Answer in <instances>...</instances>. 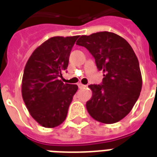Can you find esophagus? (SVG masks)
Wrapping results in <instances>:
<instances>
[{
    "mask_svg": "<svg viewBox=\"0 0 157 157\" xmlns=\"http://www.w3.org/2000/svg\"><path fill=\"white\" fill-rule=\"evenodd\" d=\"M77 85H78L79 88H84V87L86 86L85 85H83V84H82V83H78Z\"/></svg>",
    "mask_w": 157,
    "mask_h": 157,
    "instance_id": "obj_1",
    "label": "esophagus"
}]
</instances>
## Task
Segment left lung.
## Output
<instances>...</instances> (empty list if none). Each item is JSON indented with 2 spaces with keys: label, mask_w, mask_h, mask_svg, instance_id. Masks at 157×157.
<instances>
[{
  "label": "left lung",
  "mask_w": 157,
  "mask_h": 157,
  "mask_svg": "<svg viewBox=\"0 0 157 157\" xmlns=\"http://www.w3.org/2000/svg\"><path fill=\"white\" fill-rule=\"evenodd\" d=\"M76 44L83 46L95 58L103 72L101 85H90L92 96L86 107L92 118L114 124L128 115L138 100L142 76L135 52L124 38L111 32L82 35Z\"/></svg>",
  "instance_id": "8db88e82"
}]
</instances>
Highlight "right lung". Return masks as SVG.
<instances>
[{
    "instance_id": "right-lung-1",
    "label": "right lung",
    "mask_w": 157,
    "mask_h": 157,
    "mask_svg": "<svg viewBox=\"0 0 157 157\" xmlns=\"http://www.w3.org/2000/svg\"><path fill=\"white\" fill-rule=\"evenodd\" d=\"M79 36H56L39 45L24 68L22 96L29 113L45 128L65 121L69 106L78 89L64 83L62 71L68 67L72 47Z\"/></svg>"
}]
</instances>
